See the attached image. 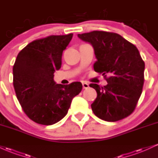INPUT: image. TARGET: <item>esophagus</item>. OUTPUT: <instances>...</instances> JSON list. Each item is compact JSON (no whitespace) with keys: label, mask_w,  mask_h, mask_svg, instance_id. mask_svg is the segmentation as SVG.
I'll list each match as a JSON object with an SVG mask.
<instances>
[{"label":"esophagus","mask_w":158,"mask_h":158,"mask_svg":"<svg viewBox=\"0 0 158 158\" xmlns=\"http://www.w3.org/2000/svg\"><path fill=\"white\" fill-rule=\"evenodd\" d=\"M82 87L84 89H86V88H88L89 87V85L86 82H82Z\"/></svg>","instance_id":"34e87169"}]
</instances>
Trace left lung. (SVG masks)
<instances>
[{"label": "left lung", "mask_w": 158, "mask_h": 158, "mask_svg": "<svg viewBox=\"0 0 158 158\" xmlns=\"http://www.w3.org/2000/svg\"><path fill=\"white\" fill-rule=\"evenodd\" d=\"M93 46L96 72L110 76L108 84H90L97 97L91 104L94 114L108 122L126 118L135 109L144 83L145 63L137 48L117 33L93 31L78 34Z\"/></svg>", "instance_id": "8db88e82"}]
</instances>
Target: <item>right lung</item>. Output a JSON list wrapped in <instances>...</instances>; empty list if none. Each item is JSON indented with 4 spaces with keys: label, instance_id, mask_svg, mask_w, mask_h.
I'll return each mask as SVG.
<instances>
[{
    "label": "right lung",
    "instance_id": "obj_1",
    "mask_svg": "<svg viewBox=\"0 0 158 158\" xmlns=\"http://www.w3.org/2000/svg\"><path fill=\"white\" fill-rule=\"evenodd\" d=\"M72 37L70 33L35 40L16 58L12 69L16 97L23 112L36 123L50 126L60 121L82 89L79 81L63 85L53 79Z\"/></svg>",
    "mask_w": 158,
    "mask_h": 158
}]
</instances>
